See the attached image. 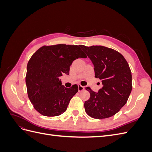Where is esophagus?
Listing matches in <instances>:
<instances>
[{"mask_svg": "<svg viewBox=\"0 0 152 152\" xmlns=\"http://www.w3.org/2000/svg\"><path fill=\"white\" fill-rule=\"evenodd\" d=\"M78 87H79V91L80 92V91H83L84 89H85V87H84V86H82L81 85H79L78 86Z\"/></svg>", "mask_w": 152, "mask_h": 152, "instance_id": "obj_1", "label": "esophagus"}]
</instances>
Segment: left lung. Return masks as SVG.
<instances>
[{"label": "left lung", "instance_id": "left-lung-1", "mask_svg": "<svg viewBox=\"0 0 152 152\" xmlns=\"http://www.w3.org/2000/svg\"><path fill=\"white\" fill-rule=\"evenodd\" d=\"M80 47L93 62L95 77L102 80L103 86L98 93L87 87L90 98L84 103L85 111L94 118L112 117L126 104L131 94L132 75L129 64L113 49L102 45Z\"/></svg>", "mask_w": 152, "mask_h": 152}]
</instances>
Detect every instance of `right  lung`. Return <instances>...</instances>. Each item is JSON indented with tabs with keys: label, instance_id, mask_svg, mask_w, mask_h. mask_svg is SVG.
Returning a JSON list of instances; mask_svg holds the SVG:
<instances>
[{
	"label": "right lung",
	"instance_id": "obj_1",
	"mask_svg": "<svg viewBox=\"0 0 152 152\" xmlns=\"http://www.w3.org/2000/svg\"><path fill=\"white\" fill-rule=\"evenodd\" d=\"M78 45H44L32 55L27 64V93L34 108L41 115L55 117L64 113L70 99L79 91L77 84L63 86L59 77L69 74L73 61L86 58Z\"/></svg>",
	"mask_w": 152,
	"mask_h": 152
}]
</instances>
